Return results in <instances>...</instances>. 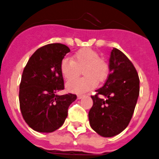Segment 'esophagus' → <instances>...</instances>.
Listing matches in <instances>:
<instances>
[{
    "instance_id": "esophagus-1",
    "label": "esophagus",
    "mask_w": 159,
    "mask_h": 159,
    "mask_svg": "<svg viewBox=\"0 0 159 159\" xmlns=\"http://www.w3.org/2000/svg\"><path fill=\"white\" fill-rule=\"evenodd\" d=\"M85 97V95H83V94H78L77 95V98L78 99H81V98H83Z\"/></svg>"
}]
</instances>
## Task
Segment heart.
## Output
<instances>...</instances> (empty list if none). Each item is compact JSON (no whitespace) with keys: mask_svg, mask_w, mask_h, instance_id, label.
<instances>
[{"mask_svg":"<svg viewBox=\"0 0 159 159\" xmlns=\"http://www.w3.org/2000/svg\"><path fill=\"white\" fill-rule=\"evenodd\" d=\"M83 70L85 77L71 80L66 84L68 91L81 93L94 89L98 82L102 83L109 74V65L95 50L84 48L78 50L72 60L64 58L60 64V71L66 81L75 78Z\"/></svg>","mask_w":159,"mask_h":159,"instance_id":"1","label":"heart"}]
</instances>
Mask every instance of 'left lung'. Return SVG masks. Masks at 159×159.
Wrapping results in <instances>:
<instances>
[{
  "label": "left lung",
  "mask_w": 159,
  "mask_h": 159,
  "mask_svg": "<svg viewBox=\"0 0 159 159\" xmlns=\"http://www.w3.org/2000/svg\"><path fill=\"white\" fill-rule=\"evenodd\" d=\"M109 68L105 83L91 96L93 104L89 113L91 127L104 137L116 136L127 127L140 91L136 68L116 48L109 56Z\"/></svg>",
  "instance_id": "obj_1"
}]
</instances>
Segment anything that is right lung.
<instances>
[{
  "label": "right lung",
  "mask_w": 159,
  "mask_h": 159,
  "mask_svg": "<svg viewBox=\"0 0 159 159\" xmlns=\"http://www.w3.org/2000/svg\"><path fill=\"white\" fill-rule=\"evenodd\" d=\"M70 52L66 45L49 43L29 58L19 86L21 113L27 124L39 132H53L64 124L68 108L76 95H57L64 89L60 64Z\"/></svg>",
  "instance_id": "obj_1"
}]
</instances>
